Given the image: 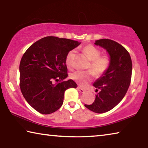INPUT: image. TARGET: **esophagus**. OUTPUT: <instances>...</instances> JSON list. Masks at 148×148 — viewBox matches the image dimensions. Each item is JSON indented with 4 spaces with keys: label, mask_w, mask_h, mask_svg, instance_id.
<instances>
[{
    "label": "esophagus",
    "mask_w": 148,
    "mask_h": 148,
    "mask_svg": "<svg viewBox=\"0 0 148 148\" xmlns=\"http://www.w3.org/2000/svg\"><path fill=\"white\" fill-rule=\"evenodd\" d=\"M77 90H78L79 91V92H81V93H84L85 92V90L84 89H83V88L80 87H77Z\"/></svg>",
    "instance_id": "34e87169"
}]
</instances>
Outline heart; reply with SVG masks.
Returning a JSON list of instances; mask_svg holds the SVG:
<instances>
[{"label":"heart","mask_w":148,"mask_h":148,"mask_svg":"<svg viewBox=\"0 0 148 148\" xmlns=\"http://www.w3.org/2000/svg\"><path fill=\"white\" fill-rule=\"evenodd\" d=\"M83 51L90 60V63L88 68L91 71H75L71 74V77L82 87H86L92 79L93 72L96 76H101L108 70L110 65V60L107 56H100V50L93 45H87L83 48ZM74 54V50H71L66 54L65 63L68 66H71Z\"/></svg>","instance_id":"1"}]
</instances>
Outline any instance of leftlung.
<instances>
[{"label": "left lung", "mask_w": 148, "mask_h": 148, "mask_svg": "<svg viewBox=\"0 0 148 148\" xmlns=\"http://www.w3.org/2000/svg\"><path fill=\"white\" fill-rule=\"evenodd\" d=\"M108 53L110 65L107 71L95 82L93 86L100 90L95 101L85 105L96 113H103L117 106L124 97L130 87L132 61L127 50L116 41L102 39L95 42Z\"/></svg>", "instance_id": "1"}]
</instances>
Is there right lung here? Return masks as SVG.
Returning <instances> with one entry per match:
<instances>
[{
    "label": "right lung",
    "mask_w": 148,
    "mask_h": 148,
    "mask_svg": "<svg viewBox=\"0 0 148 148\" xmlns=\"http://www.w3.org/2000/svg\"><path fill=\"white\" fill-rule=\"evenodd\" d=\"M80 44L48 36L34 42L24 53L19 65L20 88L26 101L40 113L57 111L63 105L65 91L77 87L73 80H65L68 76L65 58Z\"/></svg>",
    "instance_id": "right-lung-1"
}]
</instances>
